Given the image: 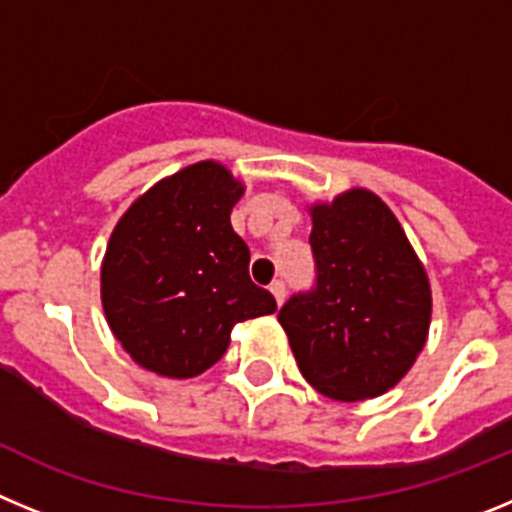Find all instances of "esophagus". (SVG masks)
<instances>
[{
	"instance_id": "obj_1",
	"label": "esophagus",
	"mask_w": 512,
	"mask_h": 512,
	"mask_svg": "<svg viewBox=\"0 0 512 512\" xmlns=\"http://www.w3.org/2000/svg\"><path fill=\"white\" fill-rule=\"evenodd\" d=\"M271 295H274V300H277V305H282L284 297H287V287H284L282 279H277V282H271Z\"/></svg>"
}]
</instances>
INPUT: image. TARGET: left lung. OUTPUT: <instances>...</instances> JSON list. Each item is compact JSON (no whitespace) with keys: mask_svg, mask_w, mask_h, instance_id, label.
<instances>
[{"mask_svg":"<svg viewBox=\"0 0 512 512\" xmlns=\"http://www.w3.org/2000/svg\"><path fill=\"white\" fill-rule=\"evenodd\" d=\"M315 287L279 310L302 377L333 400L395 387L423 351L431 284L392 210L369 189L312 205Z\"/></svg>","mask_w":512,"mask_h":512,"instance_id":"8db88e82","label":"left lung"}]
</instances>
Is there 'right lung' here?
<instances>
[{
  "label": "right lung",
  "mask_w": 512,
  "mask_h": 512,
  "mask_svg": "<svg viewBox=\"0 0 512 512\" xmlns=\"http://www.w3.org/2000/svg\"><path fill=\"white\" fill-rule=\"evenodd\" d=\"M243 184L200 161L153 184L120 217L102 261V307L130 359L189 379L223 359L230 330L277 300L248 277L246 241L230 225Z\"/></svg>",
  "instance_id": "1"
}]
</instances>
